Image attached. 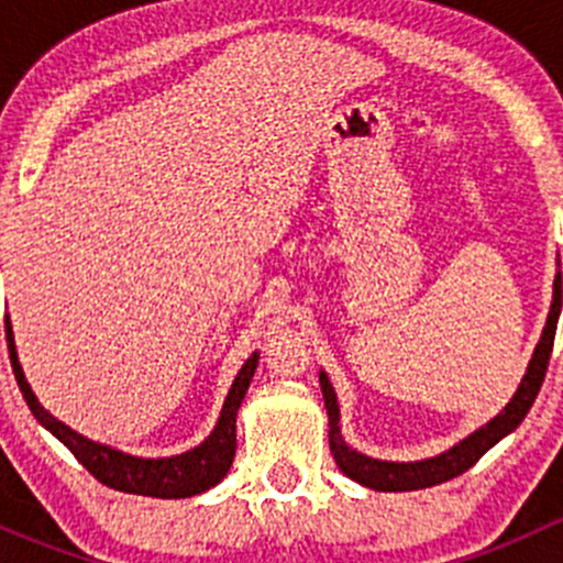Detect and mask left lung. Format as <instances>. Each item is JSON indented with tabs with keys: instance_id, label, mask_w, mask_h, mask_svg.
Returning a JSON list of instances; mask_svg holds the SVG:
<instances>
[{
	"instance_id": "1",
	"label": "left lung",
	"mask_w": 563,
	"mask_h": 563,
	"mask_svg": "<svg viewBox=\"0 0 563 563\" xmlns=\"http://www.w3.org/2000/svg\"><path fill=\"white\" fill-rule=\"evenodd\" d=\"M561 316V269L555 272L553 280V305H550L548 321H544L542 338H539L537 349H533L531 362L526 367V376L520 378V387L515 389L512 400L490 419V422L482 424L479 430H474L471 435H465L463 441H457L455 446H450L446 452L435 457L424 460H408V463H395V460H378L371 455H362L354 446L345 444L343 430H340V402L334 395L332 382H329L327 373H318V384L323 391V406L329 413V450H332L334 463L340 465L345 476H351L360 485L371 487V490L382 493H402V490H422V487L441 485V482H450L455 476L468 471L487 450L498 444L501 439H507L512 430H518V424L523 422L526 413L531 411L533 400H537L539 387L544 382V373H548L550 351H553L555 340V327H559Z\"/></svg>"
}]
</instances>
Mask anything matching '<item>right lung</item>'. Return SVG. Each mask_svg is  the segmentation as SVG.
<instances>
[{"label":"right lung","mask_w":563,"mask_h":563,"mask_svg":"<svg viewBox=\"0 0 563 563\" xmlns=\"http://www.w3.org/2000/svg\"><path fill=\"white\" fill-rule=\"evenodd\" d=\"M4 332H8V349H10V365H13L15 382H19L21 395H24L26 406L35 413V419L48 430L51 435L62 441L78 463L100 479L103 485L113 487V490L133 493V496H152V498H187L207 493L209 487L218 485L225 474H229L231 463H234L236 452V413H240L245 391L253 382V373L258 367V351L247 356L242 371L236 373L234 384H231L229 395H225L223 408H220L218 424L212 433L192 450L181 452V455L172 457H139L128 455L122 450L100 444V441L87 439V435L76 433L70 424L59 422L51 411L40 406L37 395L32 391L30 382L24 376V367L19 362V351H15L13 338V323L10 316H4Z\"/></svg>","instance_id":"1"}]
</instances>
